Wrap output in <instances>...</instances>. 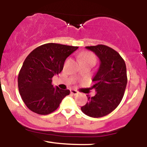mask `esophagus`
Returning <instances> with one entry per match:
<instances>
[{
    "label": "esophagus",
    "instance_id": "esophagus-1",
    "mask_svg": "<svg viewBox=\"0 0 147 147\" xmlns=\"http://www.w3.org/2000/svg\"><path fill=\"white\" fill-rule=\"evenodd\" d=\"M70 93L72 94V95H77L78 93V91L75 90V89H71L70 90Z\"/></svg>",
    "mask_w": 147,
    "mask_h": 147
}]
</instances>
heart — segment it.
<instances>
[{
  "label": "heart",
  "instance_id": "1",
  "mask_svg": "<svg viewBox=\"0 0 147 147\" xmlns=\"http://www.w3.org/2000/svg\"><path fill=\"white\" fill-rule=\"evenodd\" d=\"M81 61L82 62H88V61H92L95 63L96 61V57L92 52L86 51L82 52L81 54Z\"/></svg>",
  "mask_w": 147,
  "mask_h": 147
}]
</instances>
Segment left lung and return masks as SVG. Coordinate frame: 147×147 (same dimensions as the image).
Returning <instances> with one entry per match:
<instances>
[{
    "instance_id": "obj_1",
    "label": "left lung",
    "mask_w": 147,
    "mask_h": 147,
    "mask_svg": "<svg viewBox=\"0 0 147 147\" xmlns=\"http://www.w3.org/2000/svg\"><path fill=\"white\" fill-rule=\"evenodd\" d=\"M100 60L98 71L92 82L96 90L94 97L81 107L84 114L91 117H102L113 111L121 102L127 84L126 67L117 51L104 45L86 46Z\"/></svg>"
}]
</instances>
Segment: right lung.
I'll return each instance as SVG.
<instances>
[{
  "label": "right lung",
  "mask_w": 147,
  "mask_h": 147,
  "mask_svg": "<svg viewBox=\"0 0 147 147\" xmlns=\"http://www.w3.org/2000/svg\"><path fill=\"white\" fill-rule=\"evenodd\" d=\"M79 47L49 43L37 47L23 62L18 77L19 93L27 107L39 115L57 110L62 99L70 94L52 85L53 76L59 75L64 62Z\"/></svg>",
  "instance_id": "1"
}]
</instances>
